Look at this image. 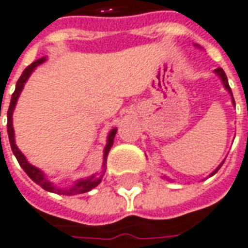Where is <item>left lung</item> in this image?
I'll use <instances>...</instances> for the list:
<instances>
[{"label": "left lung", "instance_id": "1", "mask_svg": "<svg viewBox=\"0 0 248 248\" xmlns=\"http://www.w3.org/2000/svg\"><path fill=\"white\" fill-rule=\"evenodd\" d=\"M215 72H216V74H217V75L220 76L221 78V82H223V84H224V87L227 88V91H228V93H230V94L232 95V91H231V87H230V84H228V80H227V76H226V72H224V71L221 70V68H216V70H215ZM232 103L233 105H235V100H233V96H232ZM223 165V162H221L220 165L217 166V168H216V169H215L214 172H212V174H211V176H214L215 173L217 172V170H219V169H220V166Z\"/></svg>", "mask_w": 248, "mask_h": 248}]
</instances>
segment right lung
I'll use <instances>...</instances> for the list:
<instances>
[{"label": "right lung", "mask_w": 248, "mask_h": 248, "mask_svg": "<svg viewBox=\"0 0 248 248\" xmlns=\"http://www.w3.org/2000/svg\"><path fill=\"white\" fill-rule=\"evenodd\" d=\"M44 62H46V58H41L39 59V60H36L34 63L31 64V65H28L27 68L24 70V72H22V75L20 76V79L17 80L16 90L15 93H13V95H12V100H10L9 108H8V136H9L10 148H12V152H13V154L16 155L18 164H20L22 169L25 170V173L33 180L36 184H39L43 189L48 190V192H53V193H59V195H68V196H71V195H79V193H86V192L91 190L93 188H95L96 185L99 184L100 180L103 177V174L106 172L107 155H108V152H110L112 143H114V138H115V134H117V129H112L111 131H110V134H108V138H107V145L106 148H105V154H103V155H105V164H103V168H105V169L100 172V174L91 176V177L84 178V180L76 181L75 185L71 186L70 189H60V188H56L55 185L52 184L51 181H48L46 178V176H44V173L28 162L27 158H25V155L18 150V148H17V145H16L15 142V130H13V124H12V115H13V110H15L16 107V102L18 99V95H20L21 90L24 88V84H25V82L28 80L29 75L32 74V71H33L37 65H40L41 63H44Z\"/></svg>", "instance_id": "1"}]
</instances>
